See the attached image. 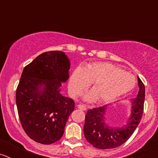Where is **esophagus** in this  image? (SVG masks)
<instances>
[{
    "mask_svg": "<svg viewBox=\"0 0 158 158\" xmlns=\"http://www.w3.org/2000/svg\"><path fill=\"white\" fill-rule=\"evenodd\" d=\"M77 107L79 109L82 110V111H85L86 110V107L85 105H83V104H78Z\"/></svg>",
    "mask_w": 158,
    "mask_h": 158,
    "instance_id": "1",
    "label": "esophagus"
}]
</instances>
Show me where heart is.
I'll return each instance as SVG.
<instances>
[{"mask_svg":"<svg viewBox=\"0 0 158 158\" xmlns=\"http://www.w3.org/2000/svg\"><path fill=\"white\" fill-rule=\"evenodd\" d=\"M89 83H93V91L89 92L85 99L97 98L100 103H106L131 91L135 85V77L112 64L97 62L84 69L77 68L71 76L69 87L73 94L78 95Z\"/></svg>","mask_w":158,"mask_h":158,"instance_id":"1","label":"heart"}]
</instances>
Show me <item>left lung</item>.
<instances>
[{
  "label": "left lung",
  "instance_id": "1",
  "mask_svg": "<svg viewBox=\"0 0 158 158\" xmlns=\"http://www.w3.org/2000/svg\"><path fill=\"white\" fill-rule=\"evenodd\" d=\"M139 90L137 97L132 100L131 115L128 123L121 127H112L105 123L107 105L89 109L85 115L84 135L86 140L100 150L120 146L129 139L139 126L144 110L145 85L138 77Z\"/></svg>",
  "mask_w": 158,
  "mask_h": 158
}]
</instances>
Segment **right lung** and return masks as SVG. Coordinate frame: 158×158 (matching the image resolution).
<instances>
[{
	"label": "right lung",
	"mask_w": 158,
	"mask_h": 158,
	"mask_svg": "<svg viewBox=\"0 0 158 158\" xmlns=\"http://www.w3.org/2000/svg\"><path fill=\"white\" fill-rule=\"evenodd\" d=\"M69 58L62 51L43 53L24 67L16 89L18 115L32 140L50 145L62 137L74 101L60 93L69 78Z\"/></svg>",
	"instance_id": "obj_1"
}]
</instances>
